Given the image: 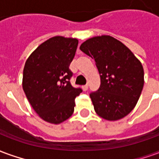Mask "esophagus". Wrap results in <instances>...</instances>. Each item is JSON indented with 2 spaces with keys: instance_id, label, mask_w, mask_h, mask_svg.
Returning a JSON list of instances; mask_svg holds the SVG:
<instances>
[{
  "instance_id": "obj_1",
  "label": "esophagus",
  "mask_w": 159,
  "mask_h": 159,
  "mask_svg": "<svg viewBox=\"0 0 159 159\" xmlns=\"http://www.w3.org/2000/svg\"><path fill=\"white\" fill-rule=\"evenodd\" d=\"M88 89H89V85H88V84H86V85H83V89L84 90V91H87Z\"/></svg>"
}]
</instances>
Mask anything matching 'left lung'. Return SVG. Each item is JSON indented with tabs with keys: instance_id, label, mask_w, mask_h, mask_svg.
I'll list each match as a JSON object with an SVG mask.
<instances>
[{
	"instance_id": "8db88e82",
	"label": "left lung",
	"mask_w": 159,
	"mask_h": 159,
	"mask_svg": "<svg viewBox=\"0 0 159 159\" xmlns=\"http://www.w3.org/2000/svg\"><path fill=\"white\" fill-rule=\"evenodd\" d=\"M80 49L94 59L100 73V89L90 93L95 112L108 121L126 117L136 106L144 86L140 60L123 42L107 35L86 40Z\"/></svg>"
}]
</instances>
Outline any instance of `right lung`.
<instances>
[{
	"label": "right lung",
	"instance_id": "right-lung-1",
	"mask_svg": "<svg viewBox=\"0 0 159 159\" xmlns=\"http://www.w3.org/2000/svg\"><path fill=\"white\" fill-rule=\"evenodd\" d=\"M78 45L71 37L53 36L42 42L27 59L23 72V89L42 119L59 124L74 111L75 99L82 93L70 83L69 66Z\"/></svg>",
	"mask_w": 159,
	"mask_h": 159
}]
</instances>
